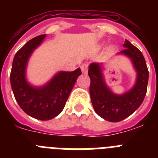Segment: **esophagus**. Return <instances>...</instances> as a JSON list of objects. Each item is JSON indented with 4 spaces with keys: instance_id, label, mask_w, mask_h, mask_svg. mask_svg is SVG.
Wrapping results in <instances>:
<instances>
[{
    "instance_id": "obj_1",
    "label": "esophagus",
    "mask_w": 158,
    "mask_h": 158,
    "mask_svg": "<svg viewBox=\"0 0 158 158\" xmlns=\"http://www.w3.org/2000/svg\"><path fill=\"white\" fill-rule=\"evenodd\" d=\"M81 72L82 73H87L88 72V64H83V65H81Z\"/></svg>"
}]
</instances>
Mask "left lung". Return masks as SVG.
I'll return each instance as SVG.
<instances>
[{
	"label": "left lung",
	"mask_w": 158,
	"mask_h": 158,
	"mask_svg": "<svg viewBox=\"0 0 158 158\" xmlns=\"http://www.w3.org/2000/svg\"><path fill=\"white\" fill-rule=\"evenodd\" d=\"M123 47V51L117 54L131 60L137 74L135 85L127 92L116 94L111 91L104 79L103 63H91L88 71L91 80L89 93L94 111L104 119L113 123L123 120L139 108L146 96L149 80V71L142 52L127 40Z\"/></svg>",
	"instance_id": "obj_1"
}]
</instances>
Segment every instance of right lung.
I'll list each match as a JSON object with an SVG mask.
<instances>
[{
	"label": "right lung",
	"instance_id": "right-lung-1",
	"mask_svg": "<svg viewBox=\"0 0 158 158\" xmlns=\"http://www.w3.org/2000/svg\"><path fill=\"white\" fill-rule=\"evenodd\" d=\"M46 35L29 40L17 51L12 62L10 81L16 102L26 114L40 120H50L62 112L65 102L81 74L80 68L73 72L59 71L41 86L29 83L27 67L29 58L45 40Z\"/></svg>",
	"mask_w": 158,
	"mask_h": 158
}]
</instances>
